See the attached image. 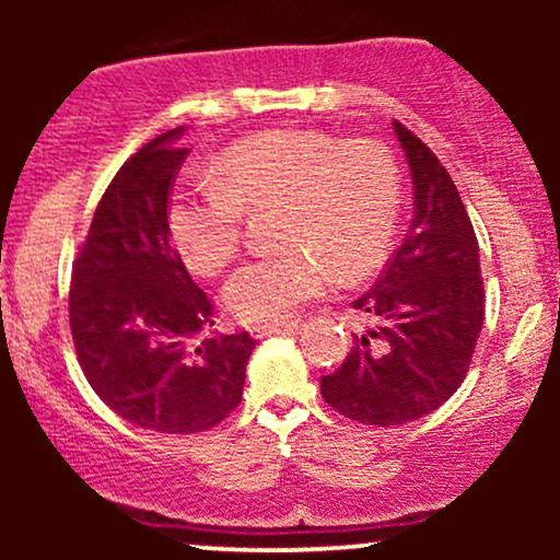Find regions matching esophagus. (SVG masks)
<instances>
[{"mask_svg": "<svg viewBox=\"0 0 560 560\" xmlns=\"http://www.w3.org/2000/svg\"><path fill=\"white\" fill-rule=\"evenodd\" d=\"M298 320H287V324H268V326H253V337H258V339H262V337H273V334H292V331H298Z\"/></svg>", "mask_w": 560, "mask_h": 560, "instance_id": "esophagus-1", "label": "esophagus"}]
</instances>
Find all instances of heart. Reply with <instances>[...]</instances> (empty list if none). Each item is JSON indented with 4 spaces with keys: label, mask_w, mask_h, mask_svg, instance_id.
Here are the masks:
<instances>
[{
    "label": "heart",
    "mask_w": 560,
    "mask_h": 560,
    "mask_svg": "<svg viewBox=\"0 0 560 560\" xmlns=\"http://www.w3.org/2000/svg\"><path fill=\"white\" fill-rule=\"evenodd\" d=\"M215 182L178 189L168 234L197 273H218L242 247L247 208L281 202L279 234L292 247L260 255L223 287L242 324L292 318L331 287L334 268L369 271L384 258L400 213L395 160L369 139L339 141L320 131H268L226 147Z\"/></svg>",
    "instance_id": "heart-1"
}]
</instances>
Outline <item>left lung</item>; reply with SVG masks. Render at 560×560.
Segmentation results:
<instances>
[{"label": "left lung", "mask_w": 560, "mask_h": 560, "mask_svg": "<svg viewBox=\"0 0 560 560\" xmlns=\"http://www.w3.org/2000/svg\"><path fill=\"white\" fill-rule=\"evenodd\" d=\"M392 126L413 178V221L374 289L352 302L371 329L320 376L324 400L369 427H400L450 400L485 320L479 244L464 199L434 152L402 124Z\"/></svg>", "instance_id": "left-lung-1"}]
</instances>
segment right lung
<instances>
[{
	"label": "right lung",
	"mask_w": 560,
	"mask_h": 560,
	"mask_svg": "<svg viewBox=\"0 0 560 560\" xmlns=\"http://www.w3.org/2000/svg\"><path fill=\"white\" fill-rule=\"evenodd\" d=\"M184 126L120 165L73 260L70 334L100 400L160 434L208 432L242 400L255 339L210 334L213 305L168 234Z\"/></svg>",
	"instance_id": "1"
}]
</instances>
